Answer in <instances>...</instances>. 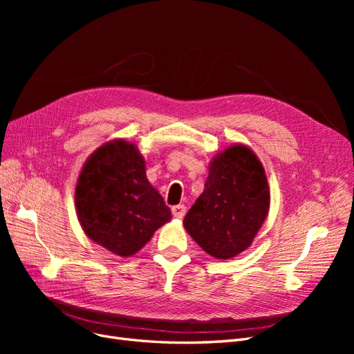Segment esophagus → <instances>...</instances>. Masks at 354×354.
Returning a JSON list of instances; mask_svg holds the SVG:
<instances>
[{
	"instance_id": "esophagus-1",
	"label": "esophagus",
	"mask_w": 354,
	"mask_h": 354,
	"mask_svg": "<svg viewBox=\"0 0 354 354\" xmlns=\"http://www.w3.org/2000/svg\"><path fill=\"white\" fill-rule=\"evenodd\" d=\"M173 216L176 217V218H183L185 217V214H186V207L185 205H176V207H173Z\"/></svg>"
}]
</instances>
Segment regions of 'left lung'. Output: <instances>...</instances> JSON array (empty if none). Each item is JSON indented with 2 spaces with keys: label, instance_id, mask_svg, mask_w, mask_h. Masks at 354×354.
Segmentation results:
<instances>
[{
  "label": "left lung",
  "instance_id": "8db88e82",
  "mask_svg": "<svg viewBox=\"0 0 354 354\" xmlns=\"http://www.w3.org/2000/svg\"><path fill=\"white\" fill-rule=\"evenodd\" d=\"M269 208L260 159L248 146L232 145L211 159L205 187L183 224L203 251L227 260L250 248Z\"/></svg>",
  "mask_w": 354,
  "mask_h": 354
}]
</instances>
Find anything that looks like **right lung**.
Returning a JSON list of instances; mask_svg holds the SVG:
<instances>
[{"label": "right lung", "mask_w": 354, "mask_h": 354, "mask_svg": "<svg viewBox=\"0 0 354 354\" xmlns=\"http://www.w3.org/2000/svg\"><path fill=\"white\" fill-rule=\"evenodd\" d=\"M75 207L84 233L120 257L140 251L171 220L164 198L146 177L143 155L125 138L106 142L85 160Z\"/></svg>", "instance_id": "obj_1"}]
</instances>
